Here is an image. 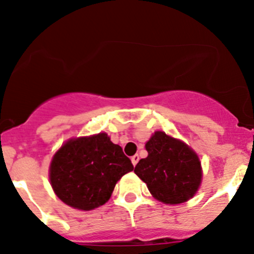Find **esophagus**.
Instances as JSON below:
<instances>
[{
  "label": "esophagus",
  "instance_id": "obj_1",
  "mask_svg": "<svg viewBox=\"0 0 254 254\" xmlns=\"http://www.w3.org/2000/svg\"><path fill=\"white\" fill-rule=\"evenodd\" d=\"M138 160H139V156H138V155H134V156L132 157V162L134 163V165H135V163L138 162Z\"/></svg>",
  "mask_w": 254,
  "mask_h": 254
}]
</instances>
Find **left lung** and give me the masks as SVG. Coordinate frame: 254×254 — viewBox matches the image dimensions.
Listing matches in <instances>:
<instances>
[{
	"label": "left lung",
	"mask_w": 254,
	"mask_h": 254,
	"mask_svg": "<svg viewBox=\"0 0 254 254\" xmlns=\"http://www.w3.org/2000/svg\"><path fill=\"white\" fill-rule=\"evenodd\" d=\"M146 150L148 157L139 161L134 172L149 191L165 202L188 200L198 187L200 163L196 156L165 133L150 139Z\"/></svg>",
	"instance_id": "1"
}]
</instances>
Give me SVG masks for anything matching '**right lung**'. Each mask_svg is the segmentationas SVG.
Segmentation results:
<instances>
[{
  "label": "right lung",
  "instance_id": "obj_1",
  "mask_svg": "<svg viewBox=\"0 0 254 254\" xmlns=\"http://www.w3.org/2000/svg\"><path fill=\"white\" fill-rule=\"evenodd\" d=\"M53 179L67 202L93 208L109 200L116 182L133 170L121 146L105 134L81 138L57 152Z\"/></svg>",
  "mask_w": 254,
  "mask_h": 254
}]
</instances>
